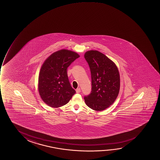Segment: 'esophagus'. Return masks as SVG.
<instances>
[{
    "instance_id": "1",
    "label": "esophagus",
    "mask_w": 160,
    "mask_h": 160,
    "mask_svg": "<svg viewBox=\"0 0 160 160\" xmlns=\"http://www.w3.org/2000/svg\"><path fill=\"white\" fill-rule=\"evenodd\" d=\"M76 92H77V93H80V92H81V89L80 88H77V90H76Z\"/></svg>"
}]
</instances>
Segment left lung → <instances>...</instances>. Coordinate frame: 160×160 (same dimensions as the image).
<instances>
[{
	"instance_id": "obj_1",
	"label": "left lung",
	"mask_w": 160,
	"mask_h": 160,
	"mask_svg": "<svg viewBox=\"0 0 160 160\" xmlns=\"http://www.w3.org/2000/svg\"><path fill=\"white\" fill-rule=\"evenodd\" d=\"M84 57L90 67L92 91L84 97L88 107L102 111L109 107L116 100L120 87V78L116 64L102 53L88 51Z\"/></svg>"
}]
</instances>
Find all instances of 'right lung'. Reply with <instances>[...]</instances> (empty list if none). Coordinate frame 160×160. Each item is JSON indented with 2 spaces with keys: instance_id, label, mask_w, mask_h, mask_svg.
Wrapping results in <instances>:
<instances>
[{
  "instance_id": "right-lung-1",
  "label": "right lung",
  "mask_w": 160,
  "mask_h": 160,
  "mask_svg": "<svg viewBox=\"0 0 160 160\" xmlns=\"http://www.w3.org/2000/svg\"><path fill=\"white\" fill-rule=\"evenodd\" d=\"M80 57L72 51L62 49L53 53L42 64L38 79L42 100L51 107L66 105L76 93L70 85L67 68Z\"/></svg>"
}]
</instances>
